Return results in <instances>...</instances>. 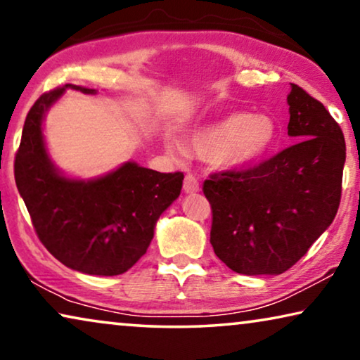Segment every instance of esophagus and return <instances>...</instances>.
Here are the masks:
<instances>
[{"label": "esophagus", "mask_w": 360, "mask_h": 360, "mask_svg": "<svg viewBox=\"0 0 360 360\" xmlns=\"http://www.w3.org/2000/svg\"><path fill=\"white\" fill-rule=\"evenodd\" d=\"M184 191L187 194H192V192L199 191V181H197L192 174H187L184 178Z\"/></svg>", "instance_id": "34e87169"}]
</instances>
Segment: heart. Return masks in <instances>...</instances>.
Segmentation results:
<instances>
[{
    "instance_id": "heart-1",
    "label": "heart",
    "mask_w": 360,
    "mask_h": 360,
    "mask_svg": "<svg viewBox=\"0 0 360 360\" xmlns=\"http://www.w3.org/2000/svg\"><path fill=\"white\" fill-rule=\"evenodd\" d=\"M277 136L279 127L269 114L231 112L195 129L187 146L174 136L168 145L174 153H186L187 148L204 160L214 158L224 168H240L269 153Z\"/></svg>"
}]
</instances>
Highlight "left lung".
Returning <instances> with one entry per match:
<instances>
[{
	"instance_id": "obj_1",
	"label": "left lung",
	"mask_w": 360,
	"mask_h": 360,
	"mask_svg": "<svg viewBox=\"0 0 360 360\" xmlns=\"http://www.w3.org/2000/svg\"><path fill=\"white\" fill-rule=\"evenodd\" d=\"M287 103L295 145L251 168L210 174L202 187L212 207V246L238 274L290 269L333 224L341 202V127L300 86L290 84Z\"/></svg>"
}]
</instances>
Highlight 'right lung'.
Listing matches in <instances>:
<instances>
[{"mask_svg": "<svg viewBox=\"0 0 360 360\" xmlns=\"http://www.w3.org/2000/svg\"><path fill=\"white\" fill-rule=\"evenodd\" d=\"M72 88L44 93L30 108L14 160V178L39 240L70 269L119 276L148 250L160 215L181 194L182 173H158L127 161L101 178L70 179L47 155L42 120Z\"/></svg>", "mask_w": 360, "mask_h": 360, "instance_id": "add662e5", "label": "right lung"}]
</instances>
